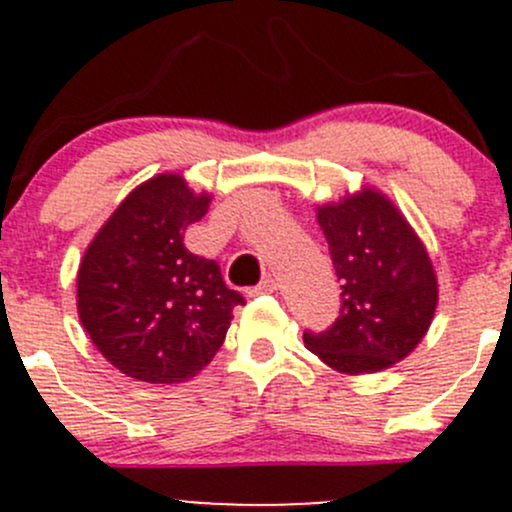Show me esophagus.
<instances>
[{
  "label": "esophagus",
  "mask_w": 512,
  "mask_h": 512,
  "mask_svg": "<svg viewBox=\"0 0 512 512\" xmlns=\"http://www.w3.org/2000/svg\"><path fill=\"white\" fill-rule=\"evenodd\" d=\"M275 289H277L275 277H265V280H262L255 289H252V292H255V294H272V292H275Z\"/></svg>",
  "instance_id": "obj_1"
}]
</instances>
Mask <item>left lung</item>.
I'll return each mask as SVG.
<instances>
[{
	"label": "left lung",
	"instance_id": "1",
	"mask_svg": "<svg viewBox=\"0 0 512 512\" xmlns=\"http://www.w3.org/2000/svg\"><path fill=\"white\" fill-rule=\"evenodd\" d=\"M342 309L324 332H304L312 354L342 374H374L406 359L438 304L431 257L401 210L374 188L317 208Z\"/></svg>",
	"mask_w": 512,
	"mask_h": 512
}]
</instances>
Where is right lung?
Masks as SVG:
<instances>
[{"mask_svg":"<svg viewBox=\"0 0 512 512\" xmlns=\"http://www.w3.org/2000/svg\"><path fill=\"white\" fill-rule=\"evenodd\" d=\"M213 195L178 173L138 185L86 247L76 277L79 319L96 349L126 376L178 384L223 347L232 309L245 304L215 260L193 255L183 235Z\"/></svg>","mask_w":512,"mask_h":512,"instance_id":"obj_1","label":"right lung"}]
</instances>
